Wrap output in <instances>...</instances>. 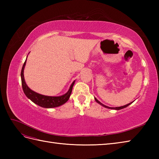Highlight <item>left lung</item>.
Returning <instances> with one entry per match:
<instances>
[{"label":"left lung","mask_w":159,"mask_h":159,"mask_svg":"<svg viewBox=\"0 0 159 159\" xmlns=\"http://www.w3.org/2000/svg\"><path fill=\"white\" fill-rule=\"evenodd\" d=\"M95 100L96 101V102L98 103V104H101V105L102 106H103L104 107H105V108H107V109H116V110H120V109H124V108H126V107H127L128 105H130V104L133 102H130V103H129V104H126V105H124V106H121V107H107V106H106V105H104V104H102L100 102H99L98 100L96 98H95Z\"/></svg>","instance_id":"left-lung-1"}]
</instances>
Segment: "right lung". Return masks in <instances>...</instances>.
I'll use <instances>...</instances> for the list:
<instances>
[{
  "instance_id": "1",
  "label": "right lung",
  "mask_w": 159,
  "mask_h": 159,
  "mask_svg": "<svg viewBox=\"0 0 159 159\" xmlns=\"http://www.w3.org/2000/svg\"><path fill=\"white\" fill-rule=\"evenodd\" d=\"M26 61L24 63L21 71V80H22V86L23 92L25 93L26 96L31 100L32 102L38 105L43 107V108H54L59 107L62 104H65L67 100H69L70 96L71 95L72 91V87L74 86V81L72 83L70 89L66 93L61 96H47L44 95H42L35 92L34 91L31 90L26 84L25 80V77H24V69L26 65Z\"/></svg>"
}]
</instances>
